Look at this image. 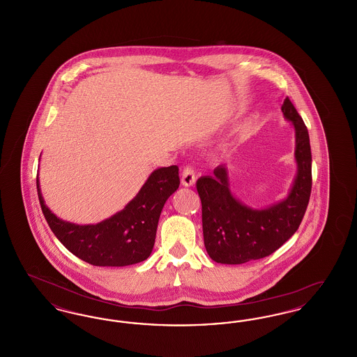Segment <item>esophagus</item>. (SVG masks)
Masks as SVG:
<instances>
[{
  "label": "esophagus",
  "mask_w": 357,
  "mask_h": 357,
  "mask_svg": "<svg viewBox=\"0 0 357 357\" xmlns=\"http://www.w3.org/2000/svg\"><path fill=\"white\" fill-rule=\"evenodd\" d=\"M182 185L185 187L194 186L195 183V172L191 167H186L182 172V179H181Z\"/></svg>",
  "instance_id": "1"
}]
</instances>
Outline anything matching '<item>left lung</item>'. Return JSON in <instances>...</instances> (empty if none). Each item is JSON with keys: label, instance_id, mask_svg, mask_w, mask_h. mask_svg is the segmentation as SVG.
Masks as SVG:
<instances>
[{"label": "left lung", "instance_id": "obj_1", "mask_svg": "<svg viewBox=\"0 0 357 357\" xmlns=\"http://www.w3.org/2000/svg\"><path fill=\"white\" fill-rule=\"evenodd\" d=\"M294 128L297 174L288 195L266 207L242 204L230 188L225 165L201 176L197 190L202 202L204 248L218 264L238 265L274 253L291 237L304 218L312 190V153L304 120L287 98L281 107Z\"/></svg>", "mask_w": 357, "mask_h": 357}]
</instances>
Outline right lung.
<instances>
[{"label":"right lung","instance_id":"right-lung-1","mask_svg":"<svg viewBox=\"0 0 357 357\" xmlns=\"http://www.w3.org/2000/svg\"><path fill=\"white\" fill-rule=\"evenodd\" d=\"M36 183L45 220L72 255L95 266H127L151 255L162 208L181 182L178 166L156 169L123 210L95 225L60 220L45 204L38 175Z\"/></svg>","mask_w":357,"mask_h":357}]
</instances>
